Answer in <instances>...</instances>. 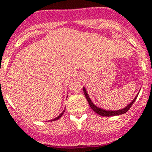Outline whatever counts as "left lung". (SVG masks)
<instances>
[{
    "instance_id": "1",
    "label": "left lung",
    "mask_w": 152,
    "mask_h": 152,
    "mask_svg": "<svg viewBox=\"0 0 152 152\" xmlns=\"http://www.w3.org/2000/svg\"><path fill=\"white\" fill-rule=\"evenodd\" d=\"M83 90H84V95H85L86 98H87V100H88V103H89L90 107H91V109H92L94 111L95 113H96L99 114V115H100V116H117V115H122V114L126 113L129 110L130 107H132V105L133 104L134 102H135V100H136L137 96H138V95H139V94H138L135 96V97L133 99V100H132V101L131 103L127 106V107H125V108L121 109V110H103V109H101L100 108V107H96V105H94V103L91 101V98H90L88 92H87V91H86L85 88H83Z\"/></svg>"
}]
</instances>
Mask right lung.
I'll return each mask as SVG.
<instances>
[{"label":"right lung","instance_id":"1","mask_svg":"<svg viewBox=\"0 0 152 152\" xmlns=\"http://www.w3.org/2000/svg\"><path fill=\"white\" fill-rule=\"evenodd\" d=\"M64 110H63V112L61 113V114H60L59 116H57V117H56V118H55L54 119H52V121H56V120H57V119H59V118H61V116H62L63 114H64Z\"/></svg>","mask_w":152,"mask_h":152}]
</instances>
